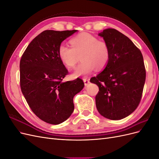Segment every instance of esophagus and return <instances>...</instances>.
<instances>
[{
  "instance_id": "esophagus-1",
  "label": "esophagus",
  "mask_w": 159,
  "mask_h": 159,
  "mask_svg": "<svg viewBox=\"0 0 159 159\" xmlns=\"http://www.w3.org/2000/svg\"><path fill=\"white\" fill-rule=\"evenodd\" d=\"M83 80H84V82L85 86H87V85L90 83V82H89V80H88V79H86V78H84Z\"/></svg>"
}]
</instances>
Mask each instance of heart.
Returning <instances> with one entry per match:
<instances>
[{
    "label": "heart",
    "mask_w": 159,
    "mask_h": 159,
    "mask_svg": "<svg viewBox=\"0 0 159 159\" xmlns=\"http://www.w3.org/2000/svg\"><path fill=\"white\" fill-rule=\"evenodd\" d=\"M71 48L61 44L58 56L61 62L68 69L74 68L81 56V63L72 74L74 78L90 74L95 68L103 70L110 58L109 47L106 42L87 32L81 33L70 40Z\"/></svg>",
    "instance_id": "obj_1"
}]
</instances>
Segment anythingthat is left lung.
<instances>
[{"label":"left lung","mask_w":159,"mask_h":159,"mask_svg":"<svg viewBox=\"0 0 159 159\" xmlns=\"http://www.w3.org/2000/svg\"><path fill=\"white\" fill-rule=\"evenodd\" d=\"M98 35L107 43L110 58L104 70L90 80L99 87L96 107L105 118L122 119L141 102L146 79L143 57L133 42L117 30L107 28Z\"/></svg>","instance_id":"1"}]
</instances>
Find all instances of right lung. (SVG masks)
I'll list each match as a JSON object with an SVG mask.
<instances>
[{
	"instance_id": "add662e5",
	"label": "right lung",
	"mask_w": 159,
	"mask_h": 159,
	"mask_svg": "<svg viewBox=\"0 0 159 159\" xmlns=\"http://www.w3.org/2000/svg\"><path fill=\"white\" fill-rule=\"evenodd\" d=\"M77 30H45L28 46L20 62V88L38 117L52 125L68 119L74 109L73 99L82 90V80L63 82L68 73L58 56L61 42Z\"/></svg>"
}]
</instances>
